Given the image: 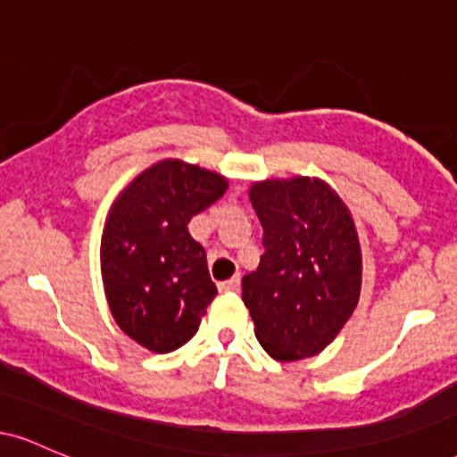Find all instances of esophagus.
I'll list each match as a JSON object with an SVG mask.
<instances>
[{"mask_svg": "<svg viewBox=\"0 0 457 457\" xmlns=\"http://www.w3.org/2000/svg\"><path fill=\"white\" fill-rule=\"evenodd\" d=\"M238 287H240V277L238 275L232 277V279L219 283V290H221V292H236Z\"/></svg>", "mask_w": 457, "mask_h": 457, "instance_id": "34e87169", "label": "esophagus"}]
</instances>
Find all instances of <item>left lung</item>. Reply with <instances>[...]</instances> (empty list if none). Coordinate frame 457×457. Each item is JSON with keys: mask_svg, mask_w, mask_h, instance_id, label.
Listing matches in <instances>:
<instances>
[{"mask_svg": "<svg viewBox=\"0 0 457 457\" xmlns=\"http://www.w3.org/2000/svg\"><path fill=\"white\" fill-rule=\"evenodd\" d=\"M249 197L264 228L258 270L243 277L255 337L277 361L318 354L359 303L361 246L353 217L318 178L255 182Z\"/></svg>", "mask_w": 457, "mask_h": 457, "instance_id": "8db88e82", "label": "left lung"}]
</instances>
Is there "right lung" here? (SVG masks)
<instances>
[{
    "label": "right lung",
    "instance_id": "right-lung-1",
    "mask_svg": "<svg viewBox=\"0 0 457 457\" xmlns=\"http://www.w3.org/2000/svg\"><path fill=\"white\" fill-rule=\"evenodd\" d=\"M228 188L214 171L161 161L120 193L101 240V270L118 327L152 353H171L197 333L217 286L188 221Z\"/></svg>",
    "mask_w": 457,
    "mask_h": 457
}]
</instances>
